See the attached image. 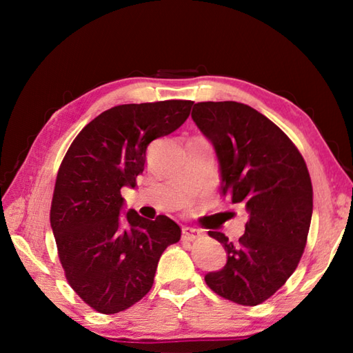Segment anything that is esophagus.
Wrapping results in <instances>:
<instances>
[{
	"mask_svg": "<svg viewBox=\"0 0 353 353\" xmlns=\"http://www.w3.org/2000/svg\"><path fill=\"white\" fill-rule=\"evenodd\" d=\"M198 236H201V230L194 229V227H183V229H182V238H183V240L193 241Z\"/></svg>",
	"mask_w": 353,
	"mask_h": 353,
	"instance_id": "34e87169",
	"label": "esophagus"
}]
</instances>
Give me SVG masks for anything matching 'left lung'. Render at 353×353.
Wrapping results in <instances>:
<instances>
[{"label":"left lung","instance_id":"1","mask_svg":"<svg viewBox=\"0 0 353 353\" xmlns=\"http://www.w3.org/2000/svg\"><path fill=\"white\" fill-rule=\"evenodd\" d=\"M191 118L216 152L221 194L248 212L238 244L221 232L227 263L205 274L216 294L240 305L265 302L283 286L307 244L313 187L305 160L271 119L235 101L198 103Z\"/></svg>","mask_w":353,"mask_h":353}]
</instances>
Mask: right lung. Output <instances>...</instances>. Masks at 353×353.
Wrapping results in <instances>:
<instances>
[{
    "label": "right lung",
    "mask_w": 353,
    "mask_h": 353,
    "mask_svg": "<svg viewBox=\"0 0 353 353\" xmlns=\"http://www.w3.org/2000/svg\"><path fill=\"white\" fill-rule=\"evenodd\" d=\"M191 105L171 99L112 107L65 154L51 229L71 288L99 313H119L145 297L163 250L181 240V227L165 214L151 221L124 212L121 188L137 187L149 143L181 128Z\"/></svg>",
    "instance_id": "add662e5"
}]
</instances>
